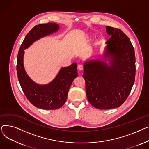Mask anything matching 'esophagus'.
I'll return each instance as SVG.
<instances>
[{"label":"esophagus","instance_id":"obj_1","mask_svg":"<svg viewBox=\"0 0 149 149\" xmlns=\"http://www.w3.org/2000/svg\"><path fill=\"white\" fill-rule=\"evenodd\" d=\"M77 68H78V69L80 70H82L83 69V66L81 65H78Z\"/></svg>","mask_w":149,"mask_h":149}]
</instances>
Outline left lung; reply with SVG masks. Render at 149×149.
<instances>
[{
	"mask_svg": "<svg viewBox=\"0 0 149 149\" xmlns=\"http://www.w3.org/2000/svg\"><path fill=\"white\" fill-rule=\"evenodd\" d=\"M106 28L111 37L106 42L104 56L111 65L100 60L86 61L83 75L89 102L99 109H113L124 103L136 72L135 51L129 38L118 28Z\"/></svg>",
	"mask_w": 149,
	"mask_h": 149,
	"instance_id": "1",
	"label": "left lung"
}]
</instances>
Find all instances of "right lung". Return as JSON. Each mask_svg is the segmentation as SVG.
I'll return each mask as SVG.
<instances>
[{"label": "right lung", "mask_w": 149, "mask_h": 149, "mask_svg": "<svg viewBox=\"0 0 149 149\" xmlns=\"http://www.w3.org/2000/svg\"><path fill=\"white\" fill-rule=\"evenodd\" d=\"M59 29L54 23L36 25L25 37L17 56V72L21 88L29 102L44 110H54L61 107L66 101L69 89L78 75L77 64L62 68L54 80L46 85L35 83L26 74L23 67L24 49L41 37L51 34Z\"/></svg>", "instance_id": "add662e5"}]
</instances>
